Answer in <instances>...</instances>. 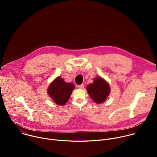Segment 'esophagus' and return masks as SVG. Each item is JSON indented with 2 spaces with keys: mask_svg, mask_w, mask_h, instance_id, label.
<instances>
[{
  "mask_svg": "<svg viewBox=\"0 0 157 157\" xmlns=\"http://www.w3.org/2000/svg\"><path fill=\"white\" fill-rule=\"evenodd\" d=\"M84 85L83 84H80V85H78L77 87H78V88H79V89H83V87H84Z\"/></svg>",
  "mask_w": 157,
  "mask_h": 157,
  "instance_id": "esophagus-1",
  "label": "esophagus"
}]
</instances>
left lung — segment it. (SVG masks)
Instances as JSON below:
<instances>
[{
    "label": "left lung",
    "instance_id": "1",
    "mask_svg": "<svg viewBox=\"0 0 157 157\" xmlns=\"http://www.w3.org/2000/svg\"><path fill=\"white\" fill-rule=\"evenodd\" d=\"M86 89L89 96L97 104L105 101L110 92L108 82L101 77L95 78L93 83L87 85Z\"/></svg>",
    "mask_w": 157,
    "mask_h": 157
}]
</instances>
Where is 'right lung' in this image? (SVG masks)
Wrapping results in <instances>:
<instances>
[{"instance_id": "1", "label": "right lung", "mask_w": 157, "mask_h": 157, "mask_svg": "<svg viewBox=\"0 0 157 157\" xmlns=\"http://www.w3.org/2000/svg\"><path fill=\"white\" fill-rule=\"evenodd\" d=\"M75 88L73 83L66 82L58 76L50 84L47 93L56 104L63 105L68 102Z\"/></svg>"}]
</instances>
